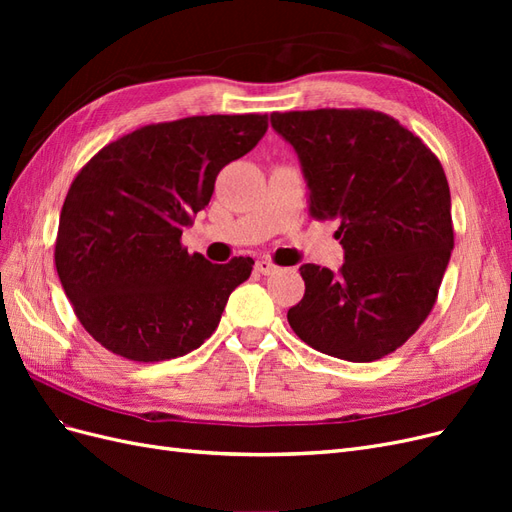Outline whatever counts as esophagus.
<instances>
[{"mask_svg": "<svg viewBox=\"0 0 512 512\" xmlns=\"http://www.w3.org/2000/svg\"><path fill=\"white\" fill-rule=\"evenodd\" d=\"M256 271L262 275H271L277 271V265H273V262L267 258H260V260H256Z\"/></svg>", "mask_w": 512, "mask_h": 512, "instance_id": "obj_1", "label": "esophagus"}]
</instances>
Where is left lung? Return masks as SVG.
Instances as JSON below:
<instances>
[{"label": "left lung", "instance_id": "left-lung-1", "mask_svg": "<svg viewBox=\"0 0 512 512\" xmlns=\"http://www.w3.org/2000/svg\"><path fill=\"white\" fill-rule=\"evenodd\" d=\"M299 153L309 215L339 220L337 275L303 265V299L288 322L307 346L352 363L404 346L436 305L455 245L440 160L391 115L371 108L273 113Z\"/></svg>", "mask_w": 512, "mask_h": 512}]
</instances>
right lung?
Here are the masks:
<instances>
[{
  "instance_id": "right-lung-1",
  "label": "right lung",
  "mask_w": 512,
  "mask_h": 512,
  "mask_svg": "<svg viewBox=\"0 0 512 512\" xmlns=\"http://www.w3.org/2000/svg\"><path fill=\"white\" fill-rule=\"evenodd\" d=\"M267 115H194L149 123L102 147L74 177L59 215L55 267L76 318L108 352L158 363L218 329L254 260L211 265L181 232L215 179L265 136Z\"/></svg>"
}]
</instances>
